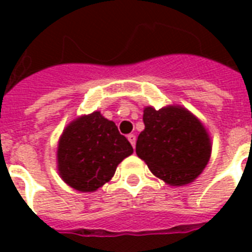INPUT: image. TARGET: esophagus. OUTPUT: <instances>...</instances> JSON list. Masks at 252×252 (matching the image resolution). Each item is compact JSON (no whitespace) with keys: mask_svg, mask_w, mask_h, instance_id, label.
Returning <instances> with one entry per match:
<instances>
[{"mask_svg":"<svg viewBox=\"0 0 252 252\" xmlns=\"http://www.w3.org/2000/svg\"><path fill=\"white\" fill-rule=\"evenodd\" d=\"M128 140H129V142L134 148V145H136V136L134 134H128Z\"/></svg>","mask_w":252,"mask_h":252,"instance_id":"34e87169","label":"esophagus"}]
</instances>
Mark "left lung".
I'll return each instance as SVG.
<instances>
[{
    "instance_id": "8db88e82",
    "label": "left lung",
    "mask_w": 252,
    "mask_h": 252,
    "mask_svg": "<svg viewBox=\"0 0 252 252\" xmlns=\"http://www.w3.org/2000/svg\"><path fill=\"white\" fill-rule=\"evenodd\" d=\"M142 120L145 129L138 134L136 153L150 171L170 186L193 182L208 165L212 152L201 122L180 106L145 107Z\"/></svg>"
}]
</instances>
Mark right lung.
Instances as JSON below:
<instances>
[{
	"instance_id": "right-lung-1",
	"label": "right lung",
	"mask_w": 252,
	"mask_h": 252,
	"mask_svg": "<svg viewBox=\"0 0 252 252\" xmlns=\"http://www.w3.org/2000/svg\"><path fill=\"white\" fill-rule=\"evenodd\" d=\"M133 148L114 122L99 111L73 120L57 146V168L65 183L81 192H93L114 176Z\"/></svg>"
}]
</instances>
